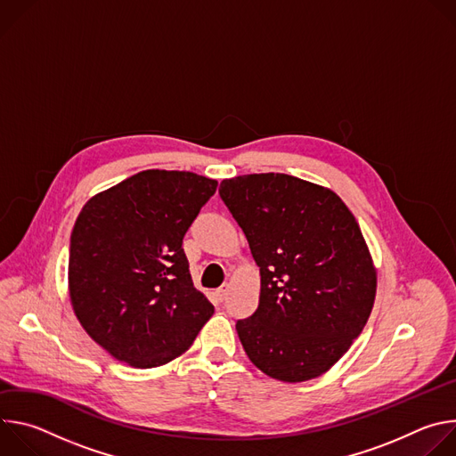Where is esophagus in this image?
<instances>
[{
	"label": "esophagus",
	"instance_id": "34e87169",
	"mask_svg": "<svg viewBox=\"0 0 456 456\" xmlns=\"http://www.w3.org/2000/svg\"><path fill=\"white\" fill-rule=\"evenodd\" d=\"M227 294H229V285L225 283V285H222V287L216 290V297H218V301H224V299L227 297Z\"/></svg>",
	"mask_w": 456,
	"mask_h": 456
}]
</instances>
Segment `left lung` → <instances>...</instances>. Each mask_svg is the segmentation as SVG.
Here are the masks:
<instances>
[{
    "label": "left lung",
    "instance_id": "left-lung-1",
    "mask_svg": "<svg viewBox=\"0 0 456 456\" xmlns=\"http://www.w3.org/2000/svg\"><path fill=\"white\" fill-rule=\"evenodd\" d=\"M262 276L259 303L236 321L264 373L303 382L330 370L362 332L377 274L350 209L327 187L283 173L220 183Z\"/></svg>",
    "mask_w": 456,
    "mask_h": 456
}]
</instances>
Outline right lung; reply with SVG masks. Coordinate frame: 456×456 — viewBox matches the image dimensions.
<instances>
[{"label":"right lung","mask_w":456,"mask_h":456,"mask_svg":"<svg viewBox=\"0 0 456 456\" xmlns=\"http://www.w3.org/2000/svg\"><path fill=\"white\" fill-rule=\"evenodd\" d=\"M218 182L148 169L95 194L70 236L69 289L86 334L134 368L182 355L215 306L192 287L182 240Z\"/></svg>","instance_id":"1"}]
</instances>
